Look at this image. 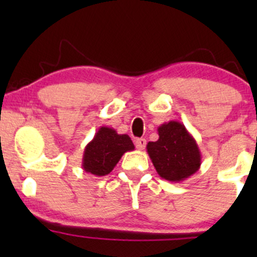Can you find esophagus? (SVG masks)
<instances>
[{"instance_id": "obj_1", "label": "esophagus", "mask_w": 257, "mask_h": 257, "mask_svg": "<svg viewBox=\"0 0 257 257\" xmlns=\"http://www.w3.org/2000/svg\"><path fill=\"white\" fill-rule=\"evenodd\" d=\"M135 146H137L138 150H144L146 146V139L139 138L135 140Z\"/></svg>"}]
</instances>
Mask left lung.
<instances>
[{
  "mask_svg": "<svg viewBox=\"0 0 257 257\" xmlns=\"http://www.w3.org/2000/svg\"><path fill=\"white\" fill-rule=\"evenodd\" d=\"M158 140L150 141L146 150L161 178L180 182L198 172L202 155L194 138L182 123H163L158 126Z\"/></svg>",
  "mask_w": 257,
  "mask_h": 257,
  "instance_id": "obj_1",
  "label": "left lung"
}]
</instances>
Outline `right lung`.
Returning a JSON list of instances; mask_svg holds the SVG:
<instances>
[{"label":"right lung","instance_id":"add662e5","mask_svg":"<svg viewBox=\"0 0 257 257\" xmlns=\"http://www.w3.org/2000/svg\"><path fill=\"white\" fill-rule=\"evenodd\" d=\"M135 147L126 134H118L113 128L100 126L93 140L84 149L82 168L95 176L110 174L125 152Z\"/></svg>","mask_w":257,"mask_h":257}]
</instances>
